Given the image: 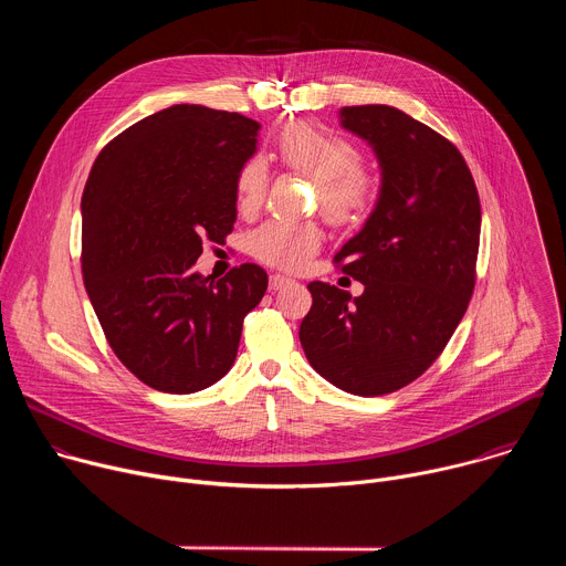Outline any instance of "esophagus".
<instances>
[{
  "instance_id": "esophagus-1",
  "label": "esophagus",
  "mask_w": 566,
  "mask_h": 566,
  "mask_svg": "<svg viewBox=\"0 0 566 566\" xmlns=\"http://www.w3.org/2000/svg\"><path fill=\"white\" fill-rule=\"evenodd\" d=\"M291 282H293L291 277H286V275H280V273H275V275H271V282H269V286H271L273 291H280V289L289 286Z\"/></svg>"
}]
</instances>
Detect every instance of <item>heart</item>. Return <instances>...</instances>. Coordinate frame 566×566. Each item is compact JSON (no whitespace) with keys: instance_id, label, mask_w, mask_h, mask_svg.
Masks as SVG:
<instances>
[{"instance_id":"obj_1","label":"heart","mask_w":566,"mask_h":566,"mask_svg":"<svg viewBox=\"0 0 566 566\" xmlns=\"http://www.w3.org/2000/svg\"><path fill=\"white\" fill-rule=\"evenodd\" d=\"M275 151L282 164L317 184L319 210L334 223L354 221L369 203L374 186L358 168L360 154L343 136L308 123H295L280 132ZM266 166L251 158L237 179V199L244 210L262 203ZM319 230L313 223L269 221L251 234V253L271 266L300 269L317 249Z\"/></svg>"}]
</instances>
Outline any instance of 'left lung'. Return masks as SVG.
<instances>
[{"mask_svg": "<svg viewBox=\"0 0 566 566\" xmlns=\"http://www.w3.org/2000/svg\"><path fill=\"white\" fill-rule=\"evenodd\" d=\"M343 129L376 154L380 188L365 226L336 255L358 297L311 282L300 343L311 367L356 396L419 378L461 322L479 251L481 208L461 151L389 105L340 109Z\"/></svg>", "mask_w": 566, "mask_h": 566, "instance_id": "8db88e82", "label": "left lung"}]
</instances>
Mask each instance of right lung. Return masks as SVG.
Here are the masks:
<instances>
[{
	"instance_id": "add662e5",
	"label": "right lung",
	"mask_w": 566,
	"mask_h": 566,
	"mask_svg": "<svg viewBox=\"0 0 566 566\" xmlns=\"http://www.w3.org/2000/svg\"><path fill=\"white\" fill-rule=\"evenodd\" d=\"M260 123L203 105H172L118 134L96 158L83 203V277L120 363L145 385L192 394L223 378L241 325L269 275L192 271L203 239L237 219V179Z\"/></svg>"
}]
</instances>
